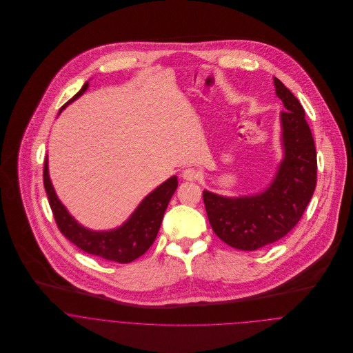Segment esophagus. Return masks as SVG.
<instances>
[{"label": "esophagus", "mask_w": 353, "mask_h": 353, "mask_svg": "<svg viewBox=\"0 0 353 353\" xmlns=\"http://www.w3.org/2000/svg\"><path fill=\"white\" fill-rule=\"evenodd\" d=\"M182 178L186 181H196L199 178V171L196 168H185L182 171Z\"/></svg>", "instance_id": "1"}]
</instances>
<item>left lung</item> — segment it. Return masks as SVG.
<instances>
[{
	"instance_id": "1",
	"label": "left lung",
	"mask_w": 353,
	"mask_h": 353,
	"mask_svg": "<svg viewBox=\"0 0 353 353\" xmlns=\"http://www.w3.org/2000/svg\"><path fill=\"white\" fill-rule=\"evenodd\" d=\"M284 104V157L270 185L261 193L223 197L203 190L202 199L214 234L231 248L254 252L285 236L301 220L316 185V152L301 101L274 77Z\"/></svg>"
}]
</instances>
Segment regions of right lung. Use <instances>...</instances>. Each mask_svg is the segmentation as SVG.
I'll list each match as a JSON object with an SVG mask.
<instances>
[{"label":"right lung","mask_w":353,"mask_h":353,"mask_svg":"<svg viewBox=\"0 0 353 353\" xmlns=\"http://www.w3.org/2000/svg\"><path fill=\"white\" fill-rule=\"evenodd\" d=\"M88 88V83L70 99L66 101L59 112L72 101L80 98ZM48 156L43 168V185L49 197L51 210L59 231L73 245L83 252L114 261L118 263H129L147 252L154 242L164 212L172 194L178 188V178L174 175L150 193L132 216L121 227L110 231H92L79 224L58 200L49 176Z\"/></svg>","instance_id":"right-lung-1"}]
</instances>
